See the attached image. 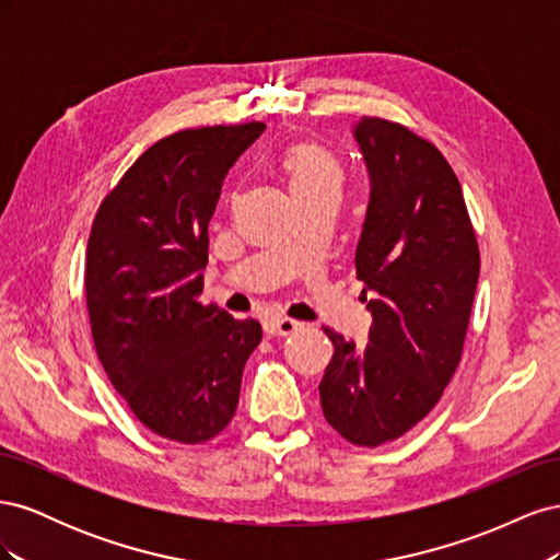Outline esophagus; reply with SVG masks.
<instances>
[{
    "label": "esophagus",
    "mask_w": 560,
    "mask_h": 560,
    "mask_svg": "<svg viewBox=\"0 0 560 560\" xmlns=\"http://www.w3.org/2000/svg\"><path fill=\"white\" fill-rule=\"evenodd\" d=\"M299 327H301V322H296L292 317H270V319H266V325H264L266 334H270V336H290Z\"/></svg>",
    "instance_id": "esophagus-1"
}]
</instances>
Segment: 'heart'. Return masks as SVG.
<instances>
[{
	"label": "heart",
	"mask_w": 560,
	"mask_h": 560,
	"mask_svg": "<svg viewBox=\"0 0 560 560\" xmlns=\"http://www.w3.org/2000/svg\"><path fill=\"white\" fill-rule=\"evenodd\" d=\"M282 173L290 182L294 200L331 194L343 189V167L329 149L317 142H296L284 151Z\"/></svg>",
	"instance_id": "1"
}]
</instances>
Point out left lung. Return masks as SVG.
Wrapping results in <instances>:
<instances>
[{"instance_id":"left-lung-1","label":"left lung","mask_w":560,"mask_h":560,"mask_svg":"<svg viewBox=\"0 0 560 560\" xmlns=\"http://www.w3.org/2000/svg\"><path fill=\"white\" fill-rule=\"evenodd\" d=\"M352 135L371 182L354 268L374 322L364 346L325 327L334 358L319 404L338 434L374 448L442 399L463 358L481 259L442 151L378 116H364Z\"/></svg>"}]
</instances>
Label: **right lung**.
<instances>
[{"instance_id":"1","label":"right lung","mask_w":560,"mask_h":560,"mask_svg":"<svg viewBox=\"0 0 560 560\" xmlns=\"http://www.w3.org/2000/svg\"><path fill=\"white\" fill-rule=\"evenodd\" d=\"M266 124L189 128L151 144L103 200L86 252L95 352L144 428L179 444L222 432L257 319L202 306L208 224L222 184Z\"/></svg>"}]
</instances>
